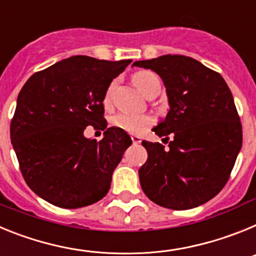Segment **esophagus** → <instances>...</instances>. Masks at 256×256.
I'll use <instances>...</instances> for the list:
<instances>
[{"label": "esophagus", "instance_id": "obj_1", "mask_svg": "<svg viewBox=\"0 0 256 256\" xmlns=\"http://www.w3.org/2000/svg\"><path fill=\"white\" fill-rule=\"evenodd\" d=\"M130 140H132L133 144H141V137H140V136H137V134H132V136H130Z\"/></svg>", "mask_w": 256, "mask_h": 256}]
</instances>
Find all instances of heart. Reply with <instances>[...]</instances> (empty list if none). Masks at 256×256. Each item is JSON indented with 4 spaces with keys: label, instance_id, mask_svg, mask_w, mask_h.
<instances>
[{
    "label": "heart",
    "instance_id": "b5f03b06",
    "mask_svg": "<svg viewBox=\"0 0 256 256\" xmlns=\"http://www.w3.org/2000/svg\"><path fill=\"white\" fill-rule=\"evenodd\" d=\"M133 82H134L136 87L138 88L140 91L146 96L152 88L160 86L159 76H156L154 72L150 70H144V72H138L133 76ZM112 88L114 84H112L108 88L106 92L105 101L108 102L110 100L112 94ZM112 126L119 128V130H124L128 133H141L144 130H148V126L154 123V119L150 115L144 114H128V112H119V114L114 115L112 119Z\"/></svg>",
    "mask_w": 256,
    "mask_h": 256
}]
</instances>
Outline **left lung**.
Returning <instances> with one entry per match:
<instances>
[{
	"mask_svg": "<svg viewBox=\"0 0 256 256\" xmlns=\"http://www.w3.org/2000/svg\"><path fill=\"white\" fill-rule=\"evenodd\" d=\"M162 79L169 110L154 126L168 148L142 141L148 162L138 170L148 198L160 206L186 210L205 204L227 183L241 146L242 126L223 76L183 55L133 62Z\"/></svg>",
	"mask_w": 256,
	"mask_h": 256,
	"instance_id": "obj_1",
	"label": "left lung"
}]
</instances>
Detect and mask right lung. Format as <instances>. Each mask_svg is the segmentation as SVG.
Here are the masks:
<instances>
[{"mask_svg": "<svg viewBox=\"0 0 256 256\" xmlns=\"http://www.w3.org/2000/svg\"><path fill=\"white\" fill-rule=\"evenodd\" d=\"M130 62L72 56L22 86L11 144L26 184L50 204L76 209L108 194L132 140L116 126L106 128L102 102L112 79ZM88 125L106 130L100 142L84 137Z\"/></svg>", "mask_w": 256, "mask_h": 256, "instance_id": "1", "label": "right lung"}]
</instances>
